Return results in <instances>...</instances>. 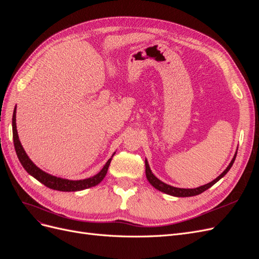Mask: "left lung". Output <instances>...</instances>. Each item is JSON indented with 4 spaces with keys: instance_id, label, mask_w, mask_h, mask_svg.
<instances>
[{
    "instance_id": "obj_1",
    "label": "left lung",
    "mask_w": 259,
    "mask_h": 259,
    "mask_svg": "<svg viewBox=\"0 0 259 259\" xmlns=\"http://www.w3.org/2000/svg\"><path fill=\"white\" fill-rule=\"evenodd\" d=\"M235 157H236V153H235L234 157H233V159L231 160L230 164H229V166L227 167L226 170H225L223 174H221L219 177H217V178H216L215 180L209 182V183H207V184H205V186L196 188V189H180V188H175V187H171V186H168V184H166V183H164L162 181H160L159 179H157L156 177H155V176L152 174L151 169H150V166H149V162H147V160H145V175H146L147 180H149V182L152 184V186H153L155 189L159 190L160 192H164V193H166V194L172 195V196H178V197L194 196V195H198V194L203 193L204 191H206L207 189H209L210 187H212L213 184H215L217 181H219L221 178H223V177H224L229 170H230V168L232 167L233 162H234V160H235Z\"/></svg>"
}]
</instances>
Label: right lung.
I'll return each instance as SVG.
<instances>
[{"label": "right lung", "instance_id": "add662e5", "mask_svg": "<svg viewBox=\"0 0 259 259\" xmlns=\"http://www.w3.org/2000/svg\"><path fill=\"white\" fill-rule=\"evenodd\" d=\"M13 139H14V145H15V150H16L18 159L21 162L23 167L26 169V171L29 175H31L33 178L43 183L46 187L53 190H57V191L75 192V191L84 190V189L97 186V184H99L103 179H104V177L106 176L108 170L110 160H112V158H109L105 164V166L103 167V169L98 175H95L94 177H91V178H88L84 180L72 181V180L57 178V177L51 176L47 172H44L30 160V158L28 157V155L24 151V147L20 144L18 135H17V129H16V108H15L14 114H13Z\"/></svg>", "mask_w": 259, "mask_h": 259}]
</instances>
